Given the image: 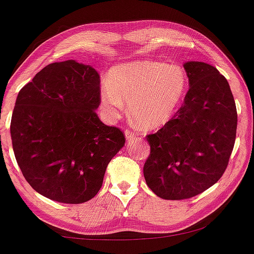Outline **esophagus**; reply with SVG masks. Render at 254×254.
I'll use <instances>...</instances> for the list:
<instances>
[{
	"instance_id": "34e87169",
	"label": "esophagus",
	"mask_w": 254,
	"mask_h": 254,
	"mask_svg": "<svg viewBox=\"0 0 254 254\" xmlns=\"http://www.w3.org/2000/svg\"><path fill=\"white\" fill-rule=\"evenodd\" d=\"M125 138L127 140H132V139H137V136L135 132H132L131 130H125Z\"/></svg>"
}]
</instances>
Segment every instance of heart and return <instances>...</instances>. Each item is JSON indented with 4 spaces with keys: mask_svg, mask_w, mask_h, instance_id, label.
<instances>
[{
    "mask_svg": "<svg viewBox=\"0 0 254 254\" xmlns=\"http://www.w3.org/2000/svg\"><path fill=\"white\" fill-rule=\"evenodd\" d=\"M188 88L186 71L179 65L139 60L112 68L100 85V108L110 119L129 111L133 123L145 130L166 125L180 109Z\"/></svg>",
    "mask_w": 254,
    "mask_h": 254,
    "instance_id": "obj_1",
    "label": "heart"
}]
</instances>
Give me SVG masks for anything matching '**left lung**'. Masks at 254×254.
Segmentation results:
<instances>
[{"mask_svg": "<svg viewBox=\"0 0 254 254\" xmlns=\"http://www.w3.org/2000/svg\"><path fill=\"white\" fill-rule=\"evenodd\" d=\"M189 90L175 116L146 136L145 182L164 200L193 197L225 173L237 135V108L227 79L201 61L183 65Z\"/></svg>", "mask_w": 254, "mask_h": 254, "instance_id": "obj_1", "label": "left lung"}]
</instances>
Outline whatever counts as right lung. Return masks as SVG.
<instances>
[{
	"mask_svg": "<svg viewBox=\"0 0 254 254\" xmlns=\"http://www.w3.org/2000/svg\"><path fill=\"white\" fill-rule=\"evenodd\" d=\"M100 78L75 60L53 63L21 88L11 116L15 158L39 194L61 203L91 200L110 161L125 144L123 131L102 123Z\"/></svg>",
	"mask_w": 254,
	"mask_h": 254,
	"instance_id": "right-lung-1",
	"label": "right lung"
}]
</instances>
